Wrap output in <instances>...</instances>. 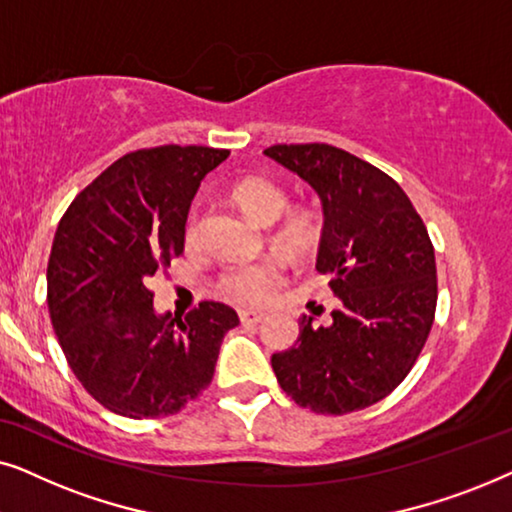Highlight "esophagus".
Returning <instances> with one entry per match:
<instances>
[{"instance_id":"34e87169","label":"esophagus","mask_w":512,"mask_h":512,"mask_svg":"<svg viewBox=\"0 0 512 512\" xmlns=\"http://www.w3.org/2000/svg\"><path fill=\"white\" fill-rule=\"evenodd\" d=\"M265 317L263 314H258V312H249V310H240V321L242 324H261Z\"/></svg>"}]
</instances>
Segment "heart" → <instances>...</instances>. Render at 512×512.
Wrapping results in <instances>:
<instances>
[{
	"instance_id": "b5f03b06",
	"label": "heart",
	"mask_w": 512,
	"mask_h": 512,
	"mask_svg": "<svg viewBox=\"0 0 512 512\" xmlns=\"http://www.w3.org/2000/svg\"><path fill=\"white\" fill-rule=\"evenodd\" d=\"M233 198L244 212L256 223L270 226L279 221V216L289 207V193L282 184L268 177H247L233 188ZM198 216L191 214L186 223V240L193 242L198 237ZM319 235L317 216L307 209L291 212L277 230V244L291 254H300L307 247H312ZM282 270L275 263H254V265H237L221 275L219 289L223 296L240 305L261 307L268 305L282 284Z\"/></svg>"
}]
</instances>
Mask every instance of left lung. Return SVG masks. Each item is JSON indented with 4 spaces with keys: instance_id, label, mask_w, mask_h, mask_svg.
Instances as JSON below:
<instances>
[{
    "instance_id": "obj_1",
    "label": "left lung",
    "mask_w": 512,
    "mask_h": 512,
    "mask_svg": "<svg viewBox=\"0 0 512 512\" xmlns=\"http://www.w3.org/2000/svg\"><path fill=\"white\" fill-rule=\"evenodd\" d=\"M265 156L324 202L317 272L342 303L326 328L300 319L296 345L272 354V370L303 408L363 410L408 377L431 333L438 277L429 230L389 174L338 146L275 144Z\"/></svg>"
}]
</instances>
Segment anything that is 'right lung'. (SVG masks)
Listing matches in <instances>:
<instances>
[{
  "instance_id": "1",
  "label": "right lung",
  "mask_w": 512,
  "mask_h": 512,
  "mask_svg": "<svg viewBox=\"0 0 512 512\" xmlns=\"http://www.w3.org/2000/svg\"><path fill=\"white\" fill-rule=\"evenodd\" d=\"M228 156L177 144L125 153L58 223L46 270L53 331L76 380L116 415H177L212 384L223 335L240 324L214 300L158 317L146 286L184 254L193 195Z\"/></svg>"
}]
</instances>
